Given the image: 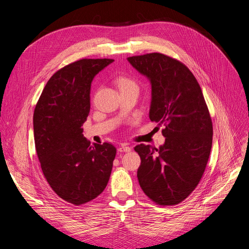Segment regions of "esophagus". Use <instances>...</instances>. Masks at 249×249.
Returning a JSON list of instances; mask_svg holds the SVG:
<instances>
[{
	"label": "esophagus",
	"instance_id": "esophagus-1",
	"mask_svg": "<svg viewBox=\"0 0 249 249\" xmlns=\"http://www.w3.org/2000/svg\"><path fill=\"white\" fill-rule=\"evenodd\" d=\"M118 150H119L120 152H129V151H131V147L128 146L127 144H122Z\"/></svg>",
	"mask_w": 249,
	"mask_h": 249
}]
</instances>
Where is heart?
Masks as SVG:
<instances>
[{
  "mask_svg": "<svg viewBox=\"0 0 249 249\" xmlns=\"http://www.w3.org/2000/svg\"><path fill=\"white\" fill-rule=\"evenodd\" d=\"M117 84L121 89H133L138 90V84L136 81H134L133 78L128 77V76H120L117 80Z\"/></svg>",
  "mask_w": 249,
  "mask_h": 249,
  "instance_id": "heart-1",
  "label": "heart"
}]
</instances>
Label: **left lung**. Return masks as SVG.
I'll return each instance as SVG.
<instances>
[{"label":"left lung","mask_w":249,"mask_h":249,"mask_svg":"<svg viewBox=\"0 0 249 249\" xmlns=\"http://www.w3.org/2000/svg\"><path fill=\"white\" fill-rule=\"evenodd\" d=\"M151 83L149 119L163 124L165 142L159 149L137 145L139 185L160 206H174L197 188L210 156L213 124L201 87L186 64L152 52L128 57Z\"/></svg>","instance_id":"1"}]
</instances>
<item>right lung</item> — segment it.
<instances>
[{
	"label": "right lung",
	"instance_id": "1",
	"mask_svg": "<svg viewBox=\"0 0 249 249\" xmlns=\"http://www.w3.org/2000/svg\"><path fill=\"white\" fill-rule=\"evenodd\" d=\"M113 61L83 58L65 65L49 78L35 106L34 141L44 178L58 197L76 206L97 198L111 176L116 147L90 145L82 126L91 81Z\"/></svg>",
	"mask_w": 249,
	"mask_h": 249
}]
</instances>
